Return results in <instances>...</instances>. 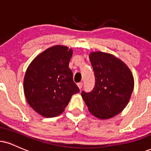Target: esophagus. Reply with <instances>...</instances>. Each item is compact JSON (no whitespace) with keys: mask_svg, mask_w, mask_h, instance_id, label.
Wrapping results in <instances>:
<instances>
[{"mask_svg":"<svg viewBox=\"0 0 151 151\" xmlns=\"http://www.w3.org/2000/svg\"><path fill=\"white\" fill-rule=\"evenodd\" d=\"M77 86H78V87H79V88H80V89H81V88H82V86H83V83L82 82L78 83Z\"/></svg>","mask_w":151,"mask_h":151,"instance_id":"34e87169","label":"esophagus"}]
</instances>
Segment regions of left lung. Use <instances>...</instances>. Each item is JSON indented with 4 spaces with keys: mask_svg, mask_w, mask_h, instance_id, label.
I'll return each instance as SVG.
<instances>
[{
    "mask_svg": "<svg viewBox=\"0 0 151 151\" xmlns=\"http://www.w3.org/2000/svg\"><path fill=\"white\" fill-rule=\"evenodd\" d=\"M89 59L95 76L91 92H81L92 115L109 119L118 115L128 104L134 86L129 68L119 58L103 52H91Z\"/></svg>",
    "mask_w": 151,
    "mask_h": 151,
    "instance_id": "obj_1",
    "label": "left lung"
}]
</instances>
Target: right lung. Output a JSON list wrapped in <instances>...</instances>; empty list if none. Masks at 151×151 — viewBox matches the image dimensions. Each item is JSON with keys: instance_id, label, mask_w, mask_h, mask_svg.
I'll return each mask as SVG.
<instances>
[{"instance_id": "right-lung-1", "label": "right lung", "mask_w": 151, "mask_h": 151, "mask_svg": "<svg viewBox=\"0 0 151 151\" xmlns=\"http://www.w3.org/2000/svg\"><path fill=\"white\" fill-rule=\"evenodd\" d=\"M73 50L54 46L41 52L29 65L24 79L27 103L45 117L63 113L71 97L79 92L69 63Z\"/></svg>"}]
</instances>
